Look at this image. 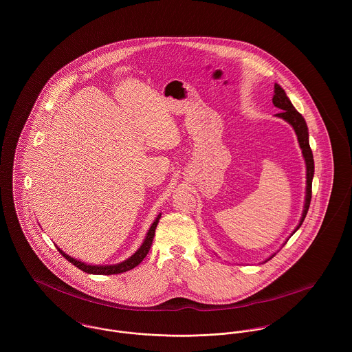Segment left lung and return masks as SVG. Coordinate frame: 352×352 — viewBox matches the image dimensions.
<instances>
[{
  "label": "left lung",
  "instance_id": "obj_1",
  "mask_svg": "<svg viewBox=\"0 0 352 352\" xmlns=\"http://www.w3.org/2000/svg\"><path fill=\"white\" fill-rule=\"evenodd\" d=\"M272 102H274L275 107L282 109L279 113H276V116L285 119L286 122H289L293 126V129H294V131H296V134L298 137V142H300V146H301L302 154H303V158H305V162H306V198H305V206H303L301 221H300L298 226L296 228V230L292 233V236H293L300 229V226H301L302 222H303V219H305V217L307 214L309 206H310V199H311V180H313V175H314V161H313V153H311L310 145H309V133H307L306 122H305V119H303L301 113L294 108V105L292 104V101L287 98L286 92L278 84H275ZM272 256H275V254H272ZM272 256L268 257L267 260L272 258Z\"/></svg>",
  "mask_w": 352,
  "mask_h": 352
}]
</instances>
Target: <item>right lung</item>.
Listing matches in <instances>:
<instances>
[{"instance_id":"right-lung-1","label":"right lung","mask_w":352,"mask_h":352,"mask_svg":"<svg viewBox=\"0 0 352 352\" xmlns=\"http://www.w3.org/2000/svg\"><path fill=\"white\" fill-rule=\"evenodd\" d=\"M161 218V214L157 215L155 221L151 223V229L144 240V244L140 247V250L135 252L133 256H130L127 260L119 263V264H112V265H91V264H85L80 260H76L73 258L72 256L66 254L65 252L60 251L58 248L59 253L67 260L70 261L73 265H76L77 268H80L81 271L87 272V274H94V275H115V274H122V272H126L129 270H133L134 267H137L144 258L145 256L148 254V252L151 251V243H153V239H154V232H155V228H157V223Z\"/></svg>"}]
</instances>
